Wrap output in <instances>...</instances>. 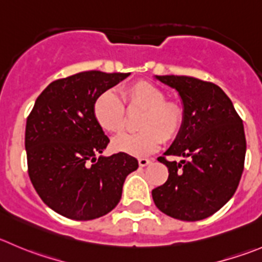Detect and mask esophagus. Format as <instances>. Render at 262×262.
Masks as SVG:
<instances>
[{"mask_svg": "<svg viewBox=\"0 0 262 262\" xmlns=\"http://www.w3.org/2000/svg\"><path fill=\"white\" fill-rule=\"evenodd\" d=\"M152 162V160L149 159H146V157H141V159H138V164L139 166H147V165H149Z\"/></svg>", "mask_w": 262, "mask_h": 262, "instance_id": "34e87169", "label": "esophagus"}]
</instances>
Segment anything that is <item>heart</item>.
I'll list each match as a JSON object with an SVG mask.
<instances>
[{
	"instance_id": "obj_1",
	"label": "heart",
	"mask_w": 262,
	"mask_h": 262,
	"mask_svg": "<svg viewBox=\"0 0 262 262\" xmlns=\"http://www.w3.org/2000/svg\"><path fill=\"white\" fill-rule=\"evenodd\" d=\"M121 98L129 108L144 110L139 120L142 130L121 134L111 143L115 151L132 156H146L156 151L162 139H172L183 125V111L177 103L166 102V96L160 88L146 82H138L120 91ZM93 115L98 125L111 134L124 128V106L114 91L98 96L93 106Z\"/></svg>"
}]
</instances>
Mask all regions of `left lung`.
Returning <instances> with one entry per match:
<instances>
[{"label": "left lung", "mask_w": 262, "mask_h": 262, "mask_svg": "<svg viewBox=\"0 0 262 262\" xmlns=\"http://www.w3.org/2000/svg\"><path fill=\"white\" fill-rule=\"evenodd\" d=\"M155 78L182 100L183 125L164 155L183 160L159 157L169 178L152 190V199L174 219H206L232 199L239 184L246 156L243 123L230 98L214 83L178 75Z\"/></svg>", "instance_id": "left-lung-1"}]
</instances>
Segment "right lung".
<instances>
[{
	"label": "right lung",
	"mask_w": 262,
	"mask_h": 262,
	"mask_svg": "<svg viewBox=\"0 0 262 262\" xmlns=\"http://www.w3.org/2000/svg\"><path fill=\"white\" fill-rule=\"evenodd\" d=\"M130 73L83 72L52 82L27 119L25 151L30 182L42 201L73 220L108 214L138 160L124 152L99 156L110 139L96 121L98 96Z\"/></svg>",
	"instance_id": "obj_1"
}]
</instances>
